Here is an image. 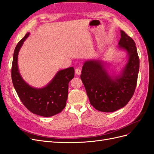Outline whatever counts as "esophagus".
<instances>
[{"label": "esophagus", "mask_w": 154, "mask_h": 154, "mask_svg": "<svg viewBox=\"0 0 154 154\" xmlns=\"http://www.w3.org/2000/svg\"><path fill=\"white\" fill-rule=\"evenodd\" d=\"M75 74H77L79 75H80L81 73V70L79 68H77L75 69Z\"/></svg>", "instance_id": "1"}]
</instances>
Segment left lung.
<instances>
[{"mask_svg":"<svg viewBox=\"0 0 154 154\" xmlns=\"http://www.w3.org/2000/svg\"><path fill=\"white\" fill-rule=\"evenodd\" d=\"M119 48L125 50L128 60L120 75H109L100 60L85 61L81 79L90 104L103 112H113L125 106L134 94L139 69V59L134 41L121 30Z\"/></svg>","mask_w":154,"mask_h":154,"instance_id":"1","label":"left lung"}]
</instances>
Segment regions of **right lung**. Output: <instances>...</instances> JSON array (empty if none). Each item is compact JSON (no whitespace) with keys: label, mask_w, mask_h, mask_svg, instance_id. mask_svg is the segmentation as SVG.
I'll return each instance as SVG.
<instances>
[{"label":"right lung","mask_w":154,"mask_h":154,"mask_svg":"<svg viewBox=\"0 0 154 154\" xmlns=\"http://www.w3.org/2000/svg\"><path fill=\"white\" fill-rule=\"evenodd\" d=\"M29 33L18 42L13 57L11 79L20 100L28 110L42 117H51L63 111L68 98V84L74 77L73 67L60 70L49 84L42 88L30 86L22 78L18 68V54Z\"/></svg>","instance_id":"obj_1"}]
</instances>
